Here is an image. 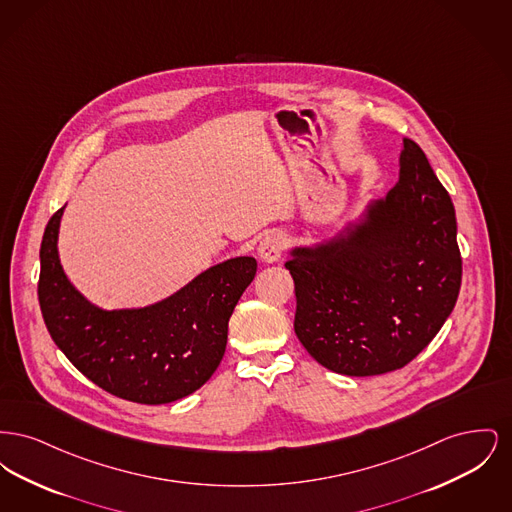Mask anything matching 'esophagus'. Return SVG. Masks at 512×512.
<instances>
[{
    "label": "esophagus",
    "mask_w": 512,
    "mask_h": 512,
    "mask_svg": "<svg viewBox=\"0 0 512 512\" xmlns=\"http://www.w3.org/2000/svg\"><path fill=\"white\" fill-rule=\"evenodd\" d=\"M284 247H286V236L280 232H272L261 240V244L257 247V253H259L261 261L276 263L282 257Z\"/></svg>",
    "instance_id": "esophagus-1"
}]
</instances>
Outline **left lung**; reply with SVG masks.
<instances>
[{"instance_id": "8db88e82", "label": "left lung", "mask_w": 512, "mask_h": 512, "mask_svg": "<svg viewBox=\"0 0 512 512\" xmlns=\"http://www.w3.org/2000/svg\"><path fill=\"white\" fill-rule=\"evenodd\" d=\"M399 182L334 240L295 247L293 330L332 372L403 368L451 315L463 278L455 207L420 146L405 138Z\"/></svg>"}]
</instances>
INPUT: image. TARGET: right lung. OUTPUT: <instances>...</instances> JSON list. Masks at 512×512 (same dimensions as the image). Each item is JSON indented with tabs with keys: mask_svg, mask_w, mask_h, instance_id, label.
Masks as SVG:
<instances>
[{
	"mask_svg": "<svg viewBox=\"0 0 512 512\" xmlns=\"http://www.w3.org/2000/svg\"><path fill=\"white\" fill-rule=\"evenodd\" d=\"M63 209L40 247L38 299L51 340L88 380L126 401L163 405L199 390L222 361L228 318L257 261L228 259L155 305L103 311L74 290L59 263Z\"/></svg>",
	"mask_w": 512,
	"mask_h": 512,
	"instance_id": "right-lung-1",
	"label": "right lung"
}]
</instances>
